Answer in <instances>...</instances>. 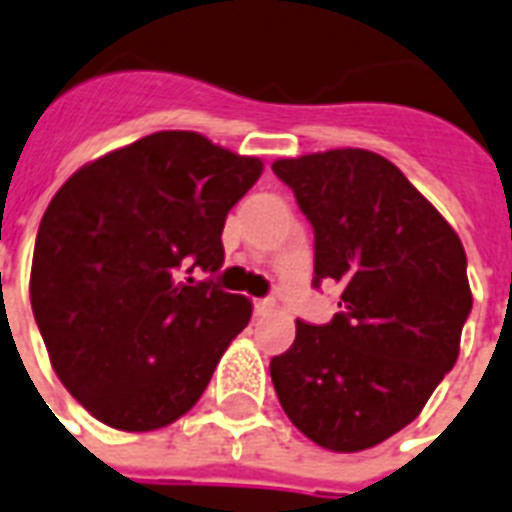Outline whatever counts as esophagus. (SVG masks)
<instances>
[{
  "instance_id": "obj_1",
  "label": "esophagus",
  "mask_w": 512,
  "mask_h": 512,
  "mask_svg": "<svg viewBox=\"0 0 512 512\" xmlns=\"http://www.w3.org/2000/svg\"><path fill=\"white\" fill-rule=\"evenodd\" d=\"M276 308L271 297H263V300H255V316H268V313Z\"/></svg>"
}]
</instances>
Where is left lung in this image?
Here are the masks:
<instances>
[{
    "label": "left lung",
    "instance_id": "8db88e82",
    "mask_svg": "<svg viewBox=\"0 0 512 512\" xmlns=\"http://www.w3.org/2000/svg\"><path fill=\"white\" fill-rule=\"evenodd\" d=\"M316 236L313 284L337 281L340 313L297 321L271 358L281 409L329 452H364L406 428L460 356L473 308L468 257L441 212L364 148L273 162Z\"/></svg>",
    "mask_w": 512,
    "mask_h": 512
}]
</instances>
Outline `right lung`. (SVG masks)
<instances>
[{
    "mask_svg": "<svg viewBox=\"0 0 512 512\" xmlns=\"http://www.w3.org/2000/svg\"><path fill=\"white\" fill-rule=\"evenodd\" d=\"M263 175L199 132L164 130L84 164L36 233L31 308L66 390L108 428L183 417L249 324L252 303L209 281L231 207Z\"/></svg>",
    "mask_w": 512,
    "mask_h": 512,
    "instance_id": "add662e5",
    "label": "right lung"
}]
</instances>
